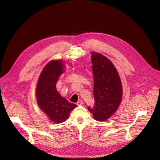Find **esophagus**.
Listing matches in <instances>:
<instances>
[{"label":"esophagus","instance_id":"obj_1","mask_svg":"<svg viewBox=\"0 0 160 160\" xmlns=\"http://www.w3.org/2000/svg\"><path fill=\"white\" fill-rule=\"evenodd\" d=\"M77 104L78 106H81V105H82V104H83V101H82V100L78 101L77 102Z\"/></svg>","mask_w":160,"mask_h":160}]
</instances>
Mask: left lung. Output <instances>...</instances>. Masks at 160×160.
I'll use <instances>...</instances> for the list:
<instances>
[{
    "instance_id": "1",
    "label": "left lung",
    "mask_w": 160,
    "mask_h": 160,
    "mask_svg": "<svg viewBox=\"0 0 160 160\" xmlns=\"http://www.w3.org/2000/svg\"><path fill=\"white\" fill-rule=\"evenodd\" d=\"M95 104L88 107L97 121H106L118 108L122 99V85L115 66L104 56L92 52Z\"/></svg>"
}]
</instances>
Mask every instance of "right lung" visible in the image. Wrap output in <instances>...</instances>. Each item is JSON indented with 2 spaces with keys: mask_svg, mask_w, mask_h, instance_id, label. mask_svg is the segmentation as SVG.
Returning a JSON list of instances; mask_svg holds the SVG:
<instances>
[{
  "mask_svg": "<svg viewBox=\"0 0 160 160\" xmlns=\"http://www.w3.org/2000/svg\"><path fill=\"white\" fill-rule=\"evenodd\" d=\"M64 66L61 60H53L43 68L37 84L36 98L41 110L54 123L66 121L77 106L68 102L57 91L56 85Z\"/></svg>",
  "mask_w": 160,
  "mask_h": 160,
  "instance_id": "add662e5",
  "label": "right lung"
}]
</instances>
